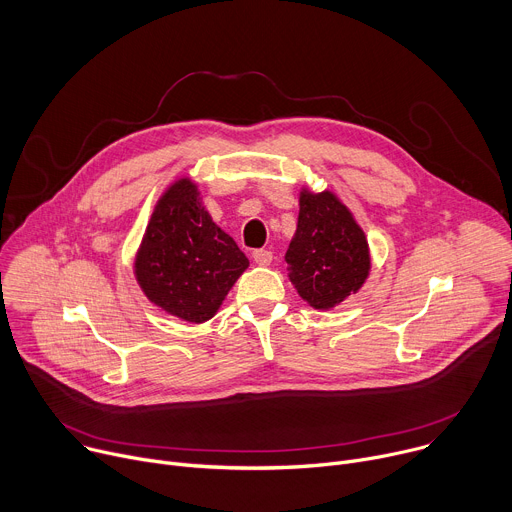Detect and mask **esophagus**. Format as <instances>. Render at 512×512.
I'll use <instances>...</instances> for the list:
<instances>
[{
  "mask_svg": "<svg viewBox=\"0 0 512 512\" xmlns=\"http://www.w3.org/2000/svg\"><path fill=\"white\" fill-rule=\"evenodd\" d=\"M253 261H255L257 265L265 267V265H269V263L273 261V253H271V251H265V249H255V251H253Z\"/></svg>",
  "mask_w": 512,
  "mask_h": 512,
  "instance_id": "34e87169",
  "label": "esophagus"
}]
</instances>
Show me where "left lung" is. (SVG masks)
<instances>
[{"label": "left lung", "instance_id": "1", "mask_svg": "<svg viewBox=\"0 0 512 512\" xmlns=\"http://www.w3.org/2000/svg\"><path fill=\"white\" fill-rule=\"evenodd\" d=\"M287 277L314 310H334L358 294L371 275V247L350 208L332 190L300 192V214L289 241Z\"/></svg>", "mask_w": 512, "mask_h": 512}]
</instances>
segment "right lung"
I'll use <instances>...</instances> for the list:
<instances>
[{
    "label": "right lung",
    "instance_id": "1",
    "mask_svg": "<svg viewBox=\"0 0 512 512\" xmlns=\"http://www.w3.org/2000/svg\"><path fill=\"white\" fill-rule=\"evenodd\" d=\"M247 267L249 259L212 221L190 176L164 190L133 259L143 296L190 324L210 320Z\"/></svg>",
    "mask_w": 512,
    "mask_h": 512
}]
</instances>
